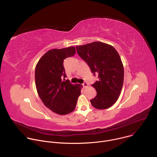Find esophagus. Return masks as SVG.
Masks as SVG:
<instances>
[{"label": "esophagus", "mask_w": 157, "mask_h": 157, "mask_svg": "<svg viewBox=\"0 0 157 157\" xmlns=\"http://www.w3.org/2000/svg\"><path fill=\"white\" fill-rule=\"evenodd\" d=\"M82 86H83V87H87L88 84H87L86 82H83V84H82Z\"/></svg>", "instance_id": "esophagus-1"}]
</instances>
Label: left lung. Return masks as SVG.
Here are the masks:
<instances>
[{
  "label": "left lung",
  "instance_id": "left-lung-1",
  "mask_svg": "<svg viewBox=\"0 0 157 157\" xmlns=\"http://www.w3.org/2000/svg\"><path fill=\"white\" fill-rule=\"evenodd\" d=\"M76 48L94 76H98L92 85L97 95L90 100L91 104L98 109L110 107L119 98L124 82V67L118 52L113 46L99 41Z\"/></svg>",
  "mask_w": 157,
  "mask_h": 157
}]
</instances>
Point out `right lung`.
Instances as JSON below:
<instances>
[{
	"instance_id": "right-lung-1",
	"label": "right lung",
	"mask_w": 157,
	"mask_h": 157,
	"mask_svg": "<svg viewBox=\"0 0 157 157\" xmlns=\"http://www.w3.org/2000/svg\"><path fill=\"white\" fill-rule=\"evenodd\" d=\"M75 53L74 47L50 50L40 59L35 68V84L39 97L48 109L59 115L73 112L81 94V85L62 80L66 76L64 59Z\"/></svg>"
}]
</instances>
